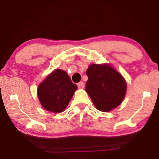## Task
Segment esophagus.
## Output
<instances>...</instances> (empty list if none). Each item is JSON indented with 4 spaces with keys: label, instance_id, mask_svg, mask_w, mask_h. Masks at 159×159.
<instances>
[{
    "label": "esophagus",
    "instance_id": "34e87169",
    "mask_svg": "<svg viewBox=\"0 0 159 159\" xmlns=\"http://www.w3.org/2000/svg\"><path fill=\"white\" fill-rule=\"evenodd\" d=\"M77 86H78V87H79V89H82L85 87V84H84V82H79V84H77Z\"/></svg>",
    "mask_w": 159,
    "mask_h": 159
}]
</instances>
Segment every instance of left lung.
Segmentation results:
<instances>
[{"label":"left lung","mask_w":159,"mask_h":159,"mask_svg":"<svg viewBox=\"0 0 159 159\" xmlns=\"http://www.w3.org/2000/svg\"><path fill=\"white\" fill-rule=\"evenodd\" d=\"M86 91L97 109L108 112L120 105L126 93V83L120 73L108 64H91Z\"/></svg>","instance_id":"left-lung-1"}]
</instances>
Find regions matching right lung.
<instances>
[{"instance_id": "1", "label": "right lung", "mask_w": 159, "mask_h": 159, "mask_svg": "<svg viewBox=\"0 0 159 159\" xmlns=\"http://www.w3.org/2000/svg\"><path fill=\"white\" fill-rule=\"evenodd\" d=\"M76 89L77 86L72 83L67 73L56 69L40 84L37 94L45 109L61 113L67 107Z\"/></svg>"}]
</instances>
